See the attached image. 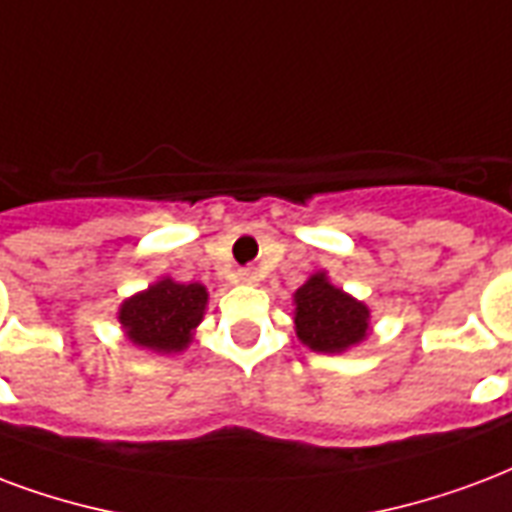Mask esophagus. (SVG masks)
Returning <instances> with one entry per match:
<instances>
[{"label": "esophagus", "instance_id": "34e87169", "mask_svg": "<svg viewBox=\"0 0 512 512\" xmlns=\"http://www.w3.org/2000/svg\"><path fill=\"white\" fill-rule=\"evenodd\" d=\"M236 279H238V282H244V285H255L257 271H255V268H241V271L236 274Z\"/></svg>", "mask_w": 512, "mask_h": 512}]
</instances>
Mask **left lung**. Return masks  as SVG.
<instances>
[{"mask_svg": "<svg viewBox=\"0 0 512 512\" xmlns=\"http://www.w3.org/2000/svg\"><path fill=\"white\" fill-rule=\"evenodd\" d=\"M369 328V309L314 274L295 293V331L317 352H342L358 344Z\"/></svg>", "mask_w": 512, "mask_h": 512, "instance_id": "obj_1", "label": "left lung"}]
</instances>
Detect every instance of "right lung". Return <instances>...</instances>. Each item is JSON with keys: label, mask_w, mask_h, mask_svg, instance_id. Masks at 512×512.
<instances>
[{"label": "right lung", "mask_w": 512, "mask_h": 512, "mask_svg": "<svg viewBox=\"0 0 512 512\" xmlns=\"http://www.w3.org/2000/svg\"><path fill=\"white\" fill-rule=\"evenodd\" d=\"M206 287L162 279L146 293L132 295L119 309V320L132 342L157 352H179L192 339V328L206 309Z\"/></svg>", "instance_id": "obj_1"}]
</instances>
